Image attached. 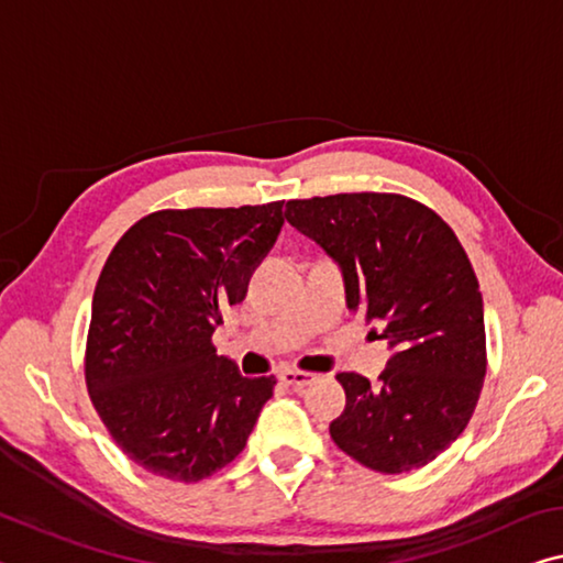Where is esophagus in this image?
Listing matches in <instances>:
<instances>
[{
    "mask_svg": "<svg viewBox=\"0 0 563 563\" xmlns=\"http://www.w3.org/2000/svg\"><path fill=\"white\" fill-rule=\"evenodd\" d=\"M280 380L285 383V386H290L292 390H302V388H308L310 383H316V376L306 371H283Z\"/></svg>",
    "mask_w": 563,
    "mask_h": 563,
    "instance_id": "1",
    "label": "esophagus"
}]
</instances>
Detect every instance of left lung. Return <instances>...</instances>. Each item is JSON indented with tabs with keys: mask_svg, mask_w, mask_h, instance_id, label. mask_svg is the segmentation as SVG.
Masks as SVG:
<instances>
[{
	"mask_svg": "<svg viewBox=\"0 0 563 563\" xmlns=\"http://www.w3.org/2000/svg\"><path fill=\"white\" fill-rule=\"evenodd\" d=\"M285 220L341 267L347 308L378 323L371 333L390 351L378 386L335 376L345 390L335 445L380 474L426 466L466 428L486 376L484 298L466 250L404 195L290 200Z\"/></svg>",
	"mask_w": 563,
	"mask_h": 563,
	"instance_id": "obj_1",
	"label": "left lung"
}]
</instances>
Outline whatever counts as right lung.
Masks as SVG:
<instances>
[{"mask_svg": "<svg viewBox=\"0 0 563 563\" xmlns=\"http://www.w3.org/2000/svg\"><path fill=\"white\" fill-rule=\"evenodd\" d=\"M283 222V202L159 210L107 257L87 390L114 443L150 474L192 484L245 449L275 376H240L212 333L222 310L245 300Z\"/></svg>", "mask_w": 563, "mask_h": 563, "instance_id": "add662e5", "label": "right lung"}]
</instances>
